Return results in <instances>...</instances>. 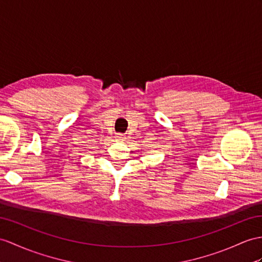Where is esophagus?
I'll return each mask as SVG.
<instances>
[{"mask_svg": "<svg viewBox=\"0 0 262 262\" xmlns=\"http://www.w3.org/2000/svg\"><path fill=\"white\" fill-rule=\"evenodd\" d=\"M123 137H124L123 135H118V136H117V138H118V139H120V140H121V139H123Z\"/></svg>", "mask_w": 262, "mask_h": 262, "instance_id": "obj_1", "label": "esophagus"}]
</instances>
